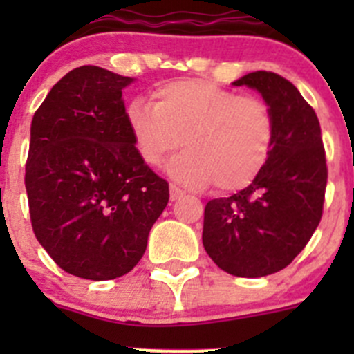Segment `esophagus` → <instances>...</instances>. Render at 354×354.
Returning a JSON list of instances; mask_svg holds the SVG:
<instances>
[{
	"label": "esophagus",
	"instance_id": "1",
	"mask_svg": "<svg viewBox=\"0 0 354 354\" xmlns=\"http://www.w3.org/2000/svg\"><path fill=\"white\" fill-rule=\"evenodd\" d=\"M183 195H185V192L181 190L180 187H176V185H171V187H169V198L173 200V202H174V200H180L181 197H183Z\"/></svg>",
	"mask_w": 354,
	"mask_h": 354
}]
</instances>
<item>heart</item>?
Returning <instances> with one entry per match:
<instances>
[{"mask_svg":"<svg viewBox=\"0 0 354 354\" xmlns=\"http://www.w3.org/2000/svg\"><path fill=\"white\" fill-rule=\"evenodd\" d=\"M127 124L138 157L152 167L183 138L187 151L169 164V173L190 187L214 183L219 192L248 187L276 144V118L263 99L198 78L159 85L152 102L133 99Z\"/></svg>","mask_w":354,"mask_h":354,"instance_id":"1","label":"heart"}]
</instances>
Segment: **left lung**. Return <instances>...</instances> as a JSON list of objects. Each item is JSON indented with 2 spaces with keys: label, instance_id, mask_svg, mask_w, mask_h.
<instances>
[{
  "label": "left lung",
  "instance_id": "left-lung-1",
  "mask_svg": "<svg viewBox=\"0 0 354 354\" xmlns=\"http://www.w3.org/2000/svg\"><path fill=\"white\" fill-rule=\"evenodd\" d=\"M233 85L262 94L276 118V144L248 187L207 202L202 241L224 272L263 277L288 267L322 219L326 149L315 111L286 78L260 70Z\"/></svg>",
  "mask_w": 354,
  "mask_h": 354
}]
</instances>
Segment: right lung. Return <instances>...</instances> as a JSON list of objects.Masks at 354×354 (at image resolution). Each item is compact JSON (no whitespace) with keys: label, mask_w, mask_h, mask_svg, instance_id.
<instances>
[{"label":"right lung","mask_w":354,"mask_h":354,"mask_svg":"<svg viewBox=\"0 0 354 354\" xmlns=\"http://www.w3.org/2000/svg\"><path fill=\"white\" fill-rule=\"evenodd\" d=\"M104 68L68 71L32 118L25 164L32 230L68 274L108 281L130 272L169 200V185L137 154L123 88Z\"/></svg>","instance_id":"1"}]
</instances>
